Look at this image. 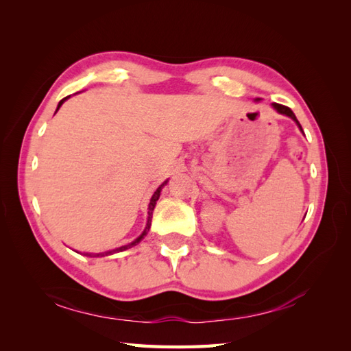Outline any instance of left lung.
Returning a JSON list of instances; mask_svg holds the SVG:
<instances>
[{"label": "left lung", "instance_id": "1", "mask_svg": "<svg viewBox=\"0 0 351 351\" xmlns=\"http://www.w3.org/2000/svg\"><path fill=\"white\" fill-rule=\"evenodd\" d=\"M255 101H256V102H259L261 99H259V98H256ZM271 107H273L276 111H278L279 114L288 116V117L293 119V121L297 123V126H299V130L303 132V130H302V125L299 123V121H297V117H295V114L293 113V111H291V108H288V107H285V106H280V104H271Z\"/></svg>", "mask_w": 351, "mask_h": 351}]
</instances>
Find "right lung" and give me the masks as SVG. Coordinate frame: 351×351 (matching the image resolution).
<instances>
[{
  "label": "right lung",
  "mask_w": 351,
  "mask_h": 351,
  "mask_svg": "<svg viewBox=\"0 0 351 351\" xmlns=\"http://www.w3.org/2000/svg\"><path fill=\"white\" fill-rule=\"evenodd\" d=\"M71 96H66L64 99H62L60 102H58V106H57V110H56V113L58 111V108H60L62 106H63V102L66 101V99H69ZM169 181V180H167ZM167 181H164L158 189L155 190V193L152 195V197H151V202H149V206H147V223H146V228H145V230L143 232H141V235L140 237H137L136 240H134L132 243H130V244H126V245H121V247H117V249H113V250H108V252H104V253H84L86 256H108V255H113V253H116V252H123V250H126V249H131L132 245H136V244H138L141 240H143V238L146 237V234L149 232V229H151V221H152V213H154V208H155V205H156V200L160 199V195H161V190H162V187L164 185L167 184Z\"/></svg>",
  "instance_id": "add662e5"
}]
</instances>
